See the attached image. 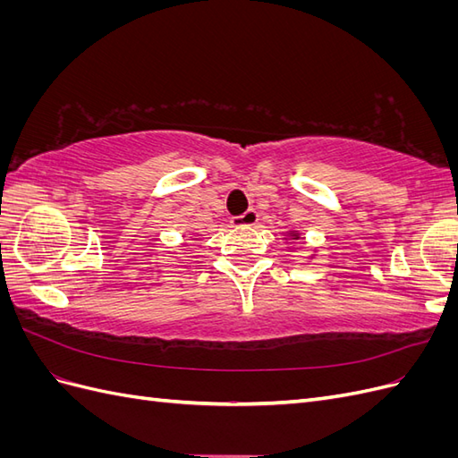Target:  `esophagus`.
<instances>
[{
    "mask_svg": "<svg viewBox=\"0 0 458 458\" xmlns=\"http://www.w3.org/2000/svg\"><path fill=\"white\" fill-rule=\"evenodd\" d=\"M258 212L256 210H246L242 216H234L231 217V224L234 227H246V225H254L258 221Z\"/></svg>",
    "mask_w": 458,
    "mask_h": 458,
    "instance_id": "1",
    "label": "esophagus"
}]
</instances>
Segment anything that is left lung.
I'll return each instance as SVG.
<instances>
[{
  "label": "left lung",
  "mask_w": 458,
  "mask_h": 458,
  "mask_svg": "<svg viewBox=\"0 0 458 458\" xmlns=\"http://www.w3.org/2000/svg\"><path fill=\"white\" fill-rule=\"evenodd\" d=\"M290 237H293V239H300V233H294V231H293V233H290Z\"/></svg>",
  "instance_id": "8db88e82"
}]
</instances>
